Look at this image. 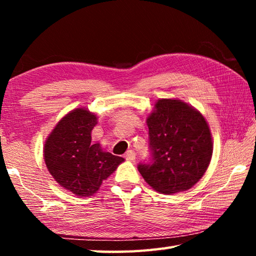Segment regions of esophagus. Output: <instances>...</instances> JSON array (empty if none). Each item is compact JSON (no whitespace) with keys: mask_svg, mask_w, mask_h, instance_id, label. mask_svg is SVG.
I'll use <instances>...</instances> for the list:
<instances>
[{"mask_svg":"<svg viewBox=\"0 0 256 256\" xmlns=\"http://www.w3.org/2000/svg\"><path fill=\"white\" fill-rule=\"evenodd\" d=\"M125 159L126 160H130V162H133L134 159H136V152H134L133 150H128L126 154H125Z\"/></svg>","mask_w":256,"mask_h":256,"instance_id":"esophagus-1","label":"esophagus"}]
</instances>
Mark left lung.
Instances as JSON below:
<instances>
[{
    "label": "left lung",
    "mask_w": 256,
    "mask_h": 256,
    "mask_svg": "<svg viewBox=\"0 0 256 256\" xmlns=\"http://www.w3.org/2000/svg\"><path fill=\"white\" fill-rule=\"evenodd\" d=\"M154 108L146 118L150 158L138 170L158 192L186 190L200 180L210 164V128L200 112L180 100L160 99Z\"/></svg>",
    "instance_id": "left-lung-1"
}]
</instances>
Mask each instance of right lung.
I'll return each instance as SVG.
<instances>
[{
	"instance_id": "add662e5",
	"label": "right lung",
	"mask_w": 256,
	"mask_h": 256,
	"mask_svg": "<svg viewBox=\"0 0 256 256\" xmlns=\"http://www.w3.org/2000/svg\"><path fill=\"white\" fill-rule=\"evenodd\" d=\"M97 118L84 108H76L60 120L45 142L47 170L58 183L79 196H90L100 188L122 157L92 144Z\"/></svg>"
}]
</instances>
